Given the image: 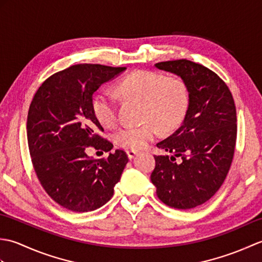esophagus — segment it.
Wrapping results in <instances>:
<instances>
[{
	"instance_id": "esophagus-1",
	"label": "esophagus",
	"mask_w": 262,
	"mask_h": 262,
	"mask_svg": "<svg viewBox=\"0 0 262 262\" xmlns=\"http://www.w3.org/2000/svg\"><path fill=\"white\" fill-rule=\"evenodd\" d=\"M126 153H127L128 159H129V160H133V159H134V158L136 157V155L138 154L136 151H133V149H130V151H127Z\"/></svg>"
}]
</instances>
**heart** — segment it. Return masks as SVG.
I'll list each match as a JSON object with an SVG mask.
<instances>
[{"instance_id": "obj_1", "label": "heart", "mask_w": 262, "mask_h": 262, "mask_svg": "<svg viewBox=\"0 0 262 262\" xmlns=\"http://www.w3.org/2000/svg\"><path fill=\"white\" fill-rule=\"evenodd\" d=\"M120 91L144 102L142 118L145 124L125 125L115 133L118 145L129 149H142L159 135L160 128L172 129L182 120L189 92L180 77H165L151 71H138L120 82ZM93 111L100 124L115 127L118 122V97L110 90L100 91L93 100Z\"/></svg>"}]
</instances>
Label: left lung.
<instances>
[{
  "label": "left lung",
  "mask_w": 262,
  "mask_h": 262,
  "mask_svg": "<svg viewBox=\"0 0 262 262\" xmlns=\"http://www.w3.org/2000/svg\"><path fill=\"white\" fill-rule=\"evenodd\" d=\"M160 71L180 77L189 103L180 127L157 146L169 155H154L151 181L161 202L177 209H190L219 190L230 170L236 142V109L225 82L188 59L161 62ZM180 156V164L175 158Z\"/></svg>",
  "instance_id": "obj_1"
}]
</instances>
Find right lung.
<instances>
[{
    "mask_svg": "<svg viewBox=\"0 0 262 262\" xmlns=\"http://www.w3.org/2000/svg\"><path fill=\"white\" fill-rule=\"evenodd\" d=\"M126 71L100 64H77L52 75L33 97L27 119L32 164L46 192L64 208L96 210L109 202L128 162L121 149L93 159L86 148L110 152L99 136L103 128L93 111V93Z\"/></svg>",
    "mask_w": 262,
    "mask_h": 262,
    "instance_id": "obj_1",
    "label": "right lung"
}]
</instances>
